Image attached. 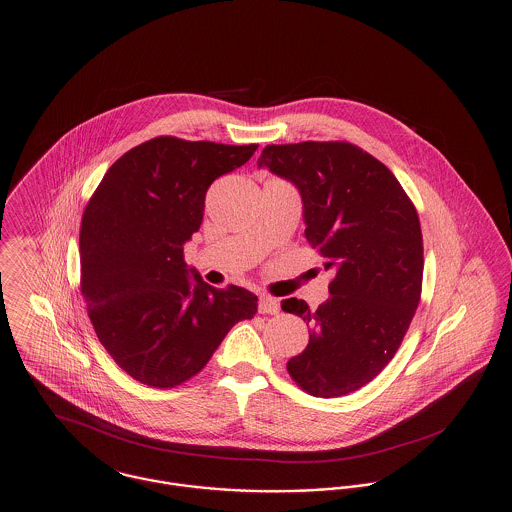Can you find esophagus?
I'll list each match as a JSON object with an SVG mask.
<instances>
[{"label":"esophagus","mask_w":512,"mask_h":512,"mask_svg":"<svg viewBox=\"0 0 512 512\" xmlns=\"http://www.w3.org/2000/svg\"><path fill=\"white\" fill-rule=\"evenodd\" d=\"M259 313L261 315H278L280 313V303L270 295H261L259 297Z\"/></svg>","instance_id":"1"}]
</instances>
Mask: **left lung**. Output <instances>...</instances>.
<instances>
[{"instance_id":"obj_1","label":"left lung","mask_w":512,"mask_h":512,"mask_svg":"<svg viewBox=\"0 0 512 512\" xmlns=\"http://www.w3.org/2000/svg\"><path fill=\"white\" fill-rule=\"evenodd\" d=\"M257 165L299 190L305 238L334 272L317 311L303 299L282 301V311L311 326L288 372L315 397L357 391L393 359L420 301L424 257L413 201L384 163L347 142L267 146Z\"/></svg>"}]
</instances>
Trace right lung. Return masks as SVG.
Here are the masks:
<instances>
[{"mask_svg": "<svg viewBox=\"0 0 512 512\" xmlns=\"http://www.w3.org/2000/svg\"><path fill=\"white\" fill-rule=\"evenodd\" d=\"M257 146L159 136L105 172L80 228V292L101 345L134 380L174 388L209 363L257 295L217 290L184 261L209 186Z\"/></svg>", "mask_w": 512, "mask_h": 512, "instance_id": "obj_1", "label": "right lung"}]
</instances>
